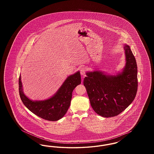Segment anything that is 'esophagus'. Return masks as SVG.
<instances>
[{
  "label": "esophagus",
  "mask_w": 154,
  "mask_h": 154,
  "mask_svg": "<svg viewBox=\"0 0 154 154\" xmlns=\"http://www.w3.org/2000/svg\"><path fill=\"white\" fill-rule=\"evenodd\" d=\"M80 70L81 74L82 75H84L85 74V72H86V69L84 67H81Z\"/></svg>",
  "instance_id": "1"
}]
</instances>
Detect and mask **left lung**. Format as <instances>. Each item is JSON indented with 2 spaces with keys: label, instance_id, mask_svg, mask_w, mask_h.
Here are the masks:
<instances>
[{
  "label": "left lung",
  "instance_id": "left-lung-1",
  "mask_svg": "<svg viewBox=\"0 0 154 154\" xmlns=\"http://www.w3.org/2000/svg\"><path fill=\"white\" fill-rule=\"evenodd\" d=\"M126 63L121 72L107 74L100 70L88 72L84 79L91 105L103 117L117 116L134 99L137 91V67L130 47L125 44Z\"/></svg>",
  "mask_w": 154,
  "mask_h": 154
}]
</instances>
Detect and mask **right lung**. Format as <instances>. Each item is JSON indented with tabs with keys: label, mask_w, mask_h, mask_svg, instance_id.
<instances>
[{
	"label": "right lung",
	"mask_w": 154,
	"mask_h": 154,
	"mask_svg": "<svg viewBox=\"0 0 154 154\" xmlns=\"http://www.w3.org/2000/svg\"><path fill=\"white\" fill-rule=\"evenodd\" d=\"M79 71L69 75L57 92L44 100H32L23 91L21 75L19 78V93L23 104L32 112L45 120L56 121L63 117L70 105L74 89L81 84Z\"/></svg>",
	"instance_id": "obj_1"
}]
</instances>
